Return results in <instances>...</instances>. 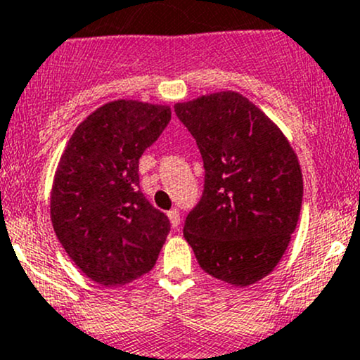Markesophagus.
Instances as JSON below:
<instances>
[{
    "instance_id": "obj_1",
    "label": "esophagus",
    "mask_w": 360,
    "mask_h": 360,
    "mask_svg": "<svg viewBox=\"0 0 360 360\" xmlns=\"http://www.w3.org/2000/svg\"><path fill=\"white\" fill-rule=\"evenodd\" d=\"M167 217H169L170 224H172V228H177V226H179V222H181V214H179V210H177V209L169 210V212H167Z\"/></svg>"
}]
</instances>
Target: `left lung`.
Wrapping results in <instances>:
<instances>
[{
    "instance_id": "obj_1",
    "label": "left lung",
    "mask_w": 360,
    "mask_h": 360,
    "mask_svg": "<svg viewBox=\"0 0 360 360\" xmlns=\"http://www.w3.org/2000/svg\"><path fill=\"white\" fill-rule=\"evenodd\" d=\"M205 167L184 238L200 267L233 286L274 271L297 228L304 195L297 153L281 129L236 91L174 105Z\"/></svg>"
}]
</instances>
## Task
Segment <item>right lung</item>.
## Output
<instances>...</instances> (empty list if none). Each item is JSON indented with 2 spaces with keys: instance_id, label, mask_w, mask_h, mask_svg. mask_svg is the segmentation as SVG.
<instances>
[{
  "instance_id": "add662e5",
  "label": "right lung",
  "mask_w": 360,
  "mask_h": 360,
  "mask_svg": "<svg viewBox=\"0 0 360 360\" xmlns=\"http://www.w3.org/2000/svg\"><path fill=\"white\" fill-rule=\"evenodd\" d=\"M169 120L167 105L108 101L79 124L60 157L50 198L53 229L98 285L141 278L167 240V215L139 191L138 170Z\"/></svg>"
}]
</instances>
